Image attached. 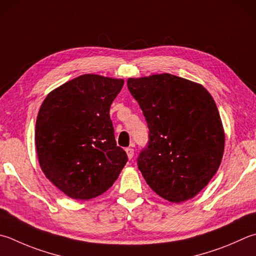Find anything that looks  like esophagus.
I'll use <instances>...</instances> for the list:
<instances>
[{
    "mask_svg": "<svg viewBox=\"0 0 256 256\" xmlns=\"http://www.w3.org/2000/svg\"><path fill=\"white\" fill-rule=\"evenodd\" d=\"M126 152H127V156H128V158H129V159H132V158L134 157V148H132V147H128V148L126 149Z\"/></svg>",
    "mask_w": 256,
    "mask_h": 256,
    "instance_id": "obj_1",
    "label": "esophagus"
}]
</instances>
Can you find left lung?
<instances>
[{
	"mask_svg": "<svg viewBox=\"0 0 256 256\" xmlns=\"http://www.w3.org/2000/svg\"><path fill=\"white\" fill-rule=\"evenodd\" d=\"M146 118L149 142L137 158L149 187L180 203L196 196L218 172L225 134L214 99L203 86L170 74L129 78Z\"/></svg>",
	"mask_w": 256,
	"mask_h": 256,
	"instance_id": "left-lung-1",
	"label": "left lung"
}]
</instances>
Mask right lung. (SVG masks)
Returning <instances> with one entry per match:
<instances>
[{"instance_id": "right-lung-1", "label": "right lung", "mask_w": 256, "mask_h": 256, "mask_svg": "<svg viewBox=\"0 0 256 256\" xmlns=\"http://www.w3.org/2000/svg\"><path fill=\"white\" fill-rule=\"evenodd\" d=\"M122 79L84 74L46 96L36 124V147L48 180L74 200L109 190L128 160L118 147L110 106Z\"/></svg>"}]
</instances>
